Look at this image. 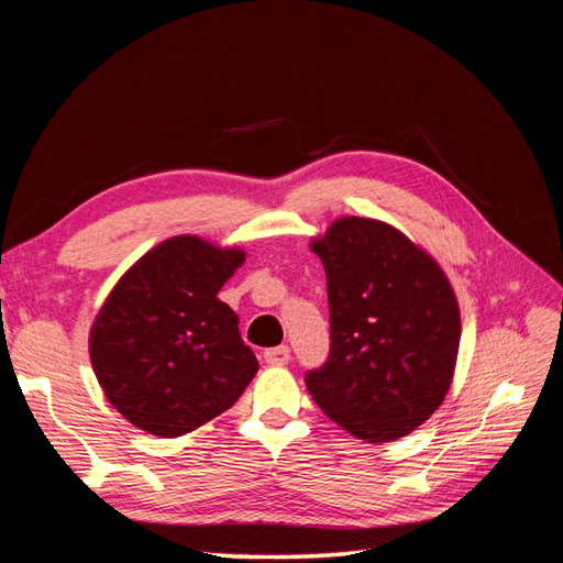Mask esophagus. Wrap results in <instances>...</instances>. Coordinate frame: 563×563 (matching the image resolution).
<instances>
[{"label":"esophagus","mask_w":563,"mask_h":563,"mask_svg":"<svg viewBox=\"0 0 563 563\" xmlns=\"http://www.w3.org/2000/svg\"><path fill=\"white\" fill-rule=\"evenodd\" d=\"M265 362L269 366H286L288 362H291V350H288L286 345L269 347V350H265Z\"/></svg>","instance_id":"obj_1"}]
</instances>
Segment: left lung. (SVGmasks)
Wrapping results in <instances>:
<instances>
[{
  "label": "left lung",
  "instance_id": "1",
  "mask_svg": "<svg viewBox=\"0 0 563 563\" xmlns=\"http://www.w3.org/2000/svg\"><path fill=\"white\" fill-rule=\"evenodd\" d=\"M310 249L327 269L331 354L305 376L308 391L366 444L411 434L455 373L460 308L446 272L376 218H338Z\"/></svg>",
  "mask_w": 563,
  "mask_h": 563
}]
</instances>
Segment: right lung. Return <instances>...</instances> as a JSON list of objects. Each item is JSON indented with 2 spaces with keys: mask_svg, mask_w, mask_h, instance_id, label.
I'll use <instances>...</instances> for the list:
<instances>
[{
  "mask_svg": "<svg viewBox=\"0 0 563 563\" xmlns=\"http://www.w3.org/2000/svg\"><path fill=\"white\" fill-rule=\"evenodd\" d=\"M240 246L176 234L135 261L98 310L89 356L108 401L162 439L195 432L242 397L258 360L218 298Z\"/></svg>",
  "mask_w": 563,
  "mask_h": 563,
  "instance_id": "1",
  "label": "right lung"
}]
</instances>
